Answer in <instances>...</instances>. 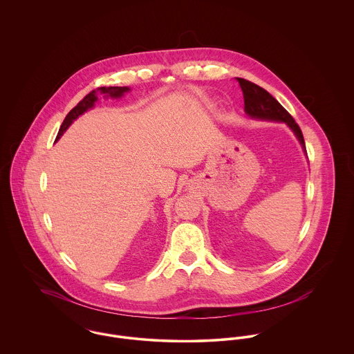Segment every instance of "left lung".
<instances>
[{
	"mask_svg": "<svg viewBox=\"0 0 354 354\" xmlns=\"http://www.w3.org/2000/svg\"><path fill=\"white\" fill-rule=\"evenodd\" d=\"M237 82L243 90L245 113L250 117L286 122L292 128V131L296 133L297 139L300 140V143L305 149L303 132H301L299 124L295 121V118L290 115V113L279 102L277 101L270 93H267L264 88H261L260 86L254 84L250 80L237 77Z\"/></svg>",
	"mask_w": 354,
	"mask_h": 354,
	"instance_id": "1",
	"label": "left lung"
}]
</instances>
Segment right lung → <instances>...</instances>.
I'll use <instances>...</instances> for the list:
<instances>
[{"label": "right lung", "instance_id": "obj_1", "mask_svg": "<svg viewBox=\"0 0 354 354\" xmlns=\"http://www.w3.org/2000/svg\"><path fill=\"white\" fill-rule=\"evenodd\" d=\"M129 88L128 87H98L97 90H93L90 94H87L82 101L79 102L65 117L64 122L59 127V131L57 133V139H59V136L68 129V127L73 122V120H76L80 114H83L84 111H87L90 107L94 106L95 101L98 100V94H103L106 97H111V98H120L124 93H127Z\"/></svg>", "mask_w": 354, "mask_h": 354}]
</instances>
